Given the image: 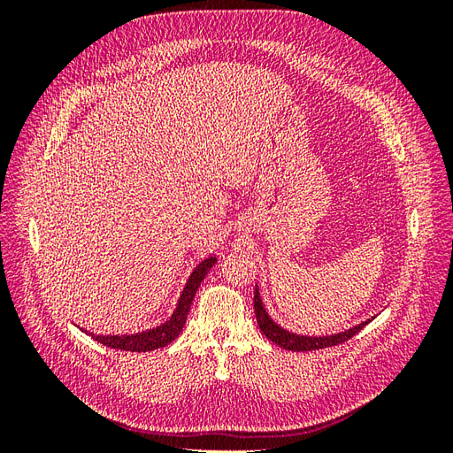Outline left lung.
I'll return each mask as SVG.
<instances>
[{"mask_svg":"<svg viewBox=\"0 0 453 453\" xmlns=\"http://www.w3.org/2000/svg\"><path fill=\"white\" fill-rule=\"evenodd\" d=\"M253 303H255L257 325H258L260 331H263V334L270 342H273V344H278L280 348L289 349V351H311V349H321V348H331V346L342 344V342H346L351 336L357 334L366 323H370L376 318V315H374V318H370V319L348 328V331H342V333L325 334V336H308V334H296L293 331H287V328H283L281 325H278L276 321L270 318L268 310L265 308L263 298H260L258 285L255 287V300H253Z\"/></svg>","mask_w":453,"mask_h":453,"instance_id":"left-lung-1","label":"left lung"}]
</instances>
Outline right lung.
Returning a JSON list of instances; mask_svg holds the SVG:
<instances>
[{
  "instance_id": "1",
  "label": "right lung",
  "mask_w": 453,
  "mask_h": 453,
  "mask_svg": "<svg viewBox=\"0 0 453 453\" xmlns=\"http://www.w3.org/2000/svg\"><path fill=\"white\" fill-rule=\"evenodd\" d=\"M215 263H217V257L210 255V257H205L202 263H198L193 272H190V276L180 295V300H177V306H175L173 313L170 315L168 321H164L153 328H145V331L134 333V334H130V333L128 334H94L90 331H85V328H81V331L87 333L96 342H100V344H104L107 348L122 349V351H153V349L168 346L170 342H173L177 336L181 334L190 304H193L198 287L203 281V278L208 276L211 266H215Z\"/></svg>"
}]
</instances>
